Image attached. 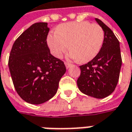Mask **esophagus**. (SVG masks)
Segmentation results:
<instances>
[{
  "label": "esophagus",
  "instance_id": "obj_1",
  "mask_svg": "<svg viewBox=\"0 0 132 132\" xmlns=\"http://www.w3.org/2000/svg\"><path fill=\"white\" fill-rule=\"evenodd\" d=\"M65 66H66V69H69V68H70V67H71V66H72L71 64V63H65Z\"/></svg>",
  "mask_w": 132,
  "mask_h": 132
}]
</instances>
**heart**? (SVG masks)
Segmentation results:
<instances>
[{
  "label": "heart",
  "mask_w": 132,
  "mask_h": 132,
  "mask_svg": "<svg viewBox=\"0 0 132 132\" xmlns=\"http://www.w3.org/2000/svg\"><path fill=\"white\" fill-rule=\"evenodd\" d=\"M104 37V31L99 24L88 21L71 22L61 24L55 32L50 33L47 44L55 57L61 58L70 49V59L86 63L98 54Z\"/></svg>",
  "instance_id": "b5f03b06"
}]
</instances>
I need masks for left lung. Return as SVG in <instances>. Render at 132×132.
<instances>
[{"label": "left lung", "instance_id": "1", "mask_svg": "<svg viewBox=\"0 0 132 132\" xmlns=\"http://www.w3.org/2000/svg\"><path fill=\"white\" fill-rule=\"evenodd\" d=\"M95 21L104 31L102 48L95 57L80 66L77 85L80 91L88 96L102 99L112 94L119 80L122 57L118 39L113 32L100 20Z\"/></svg>", "mask_w": 132, "mask_h": 132}]
</instances>
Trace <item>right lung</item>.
<instances>
[{
    "label": "right lung",
    "instance_id": "1",
    "mask_svg": "<svg viewBox=\"0 0 132 132\" xmlns=\"http://www.w3.org/2000/svg\"><path fill=\"white\" fill-rule=\"evenodd\" d=\"M47 24L37 22L30 26L16 39L9 56L8 66L16 91L32 105L42 104L54 96L66 71L63 61L50 53Z\"/></svg>",
    "mask_w": 132,
    "mask_h": 132
}]
</instances>
